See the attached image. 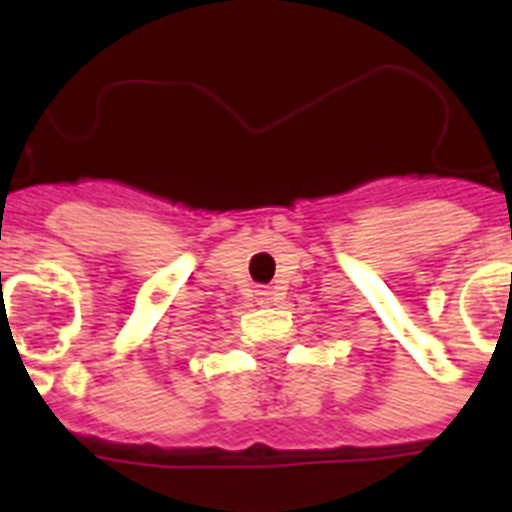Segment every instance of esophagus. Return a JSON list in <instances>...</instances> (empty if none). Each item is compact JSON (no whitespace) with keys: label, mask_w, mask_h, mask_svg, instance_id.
<instances>
[{"label":"esophagus","mask_w":512,"mask_h":512,"mask_svg":"<svg viewBox=\"0 0 512 512\" xmlns=\"http://www.w3.org/2000/svg\"><path fill=\"white\" fill-rule=\"evenodd\" d=\"M256 295H259L261 305H271V302H274V292H271L269 287H261L259 292H256Z\"/></svg>","instance_id":"obj_1"}]
</instances>
